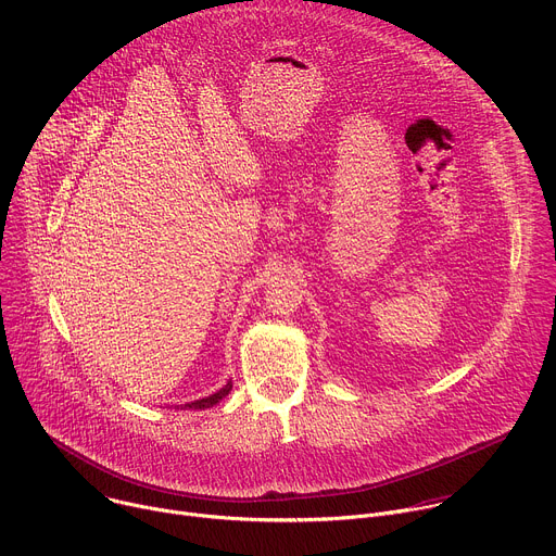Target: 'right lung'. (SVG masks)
<instances>
[{"mask_svg": "<svg viewBox=\"0 0 556 556\" xmlns=\"http://www.w3.org/2000/svg\"><path fill=\"white\" fill-rule=\"evenodd\" d=\"M232 389V382L228 380L219 391H215V393H211V395H206V399H200V401H193V403H187V405H180V409H208V407H213V405H217L224 395H228V391Z\"/></svg>", "mask_w": 556, "mask_h": 556, "instance_id": "right-lung-1", "label": "right lung"}]
</instances>
